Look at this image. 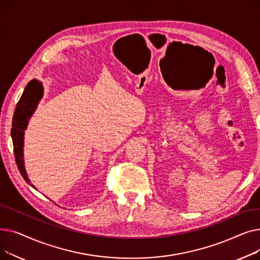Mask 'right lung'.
<instances>
[{"mask_svg": "<svg viewBox=\"0 0 260 260\" xmlns=\"http://www.w3.org/2000/svg\"><path fill=\"white\" fill-rule=\"evenodd\" d=\"M43 94V86L41 82L36 79H32L28 84L26 85L19 102L17 103L15 114L12 118V127H11V138L13 143V153H15V159L18 166V169L26 182H29L27 177L24 159H23V141H24V131L28 124V120L35 109L39 100ZM35 187L31 183H29Z\"/></svg>", "mask_w": 260, "mask_h": 260, "instance_id": "right-lung-1", "label": "right lung"}]
</instances>
